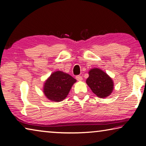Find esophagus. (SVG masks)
Here are the masks:
<instances>
[{
	"mask_svg": "<svg viewBox=\"0 0 146 146\" xmlns=\"http://www.w3.org/2000/svg\"><path fill=\"white\" fill-rule=\"evenodd\" d=\"M76 80H77L78 81H82V76H80V75H77L76 76Z\"/></svg>",
	"mask_w": 146,
	"mask_h": 146,
	"instance_id": "34e87169",
	"label": "esophagus"
}]
</instances>
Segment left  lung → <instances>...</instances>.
I'll list each match as a JSON object with an SVG mask.
<instances>
[{
	"mask_svg": "<svg viewBox=\"0 0 146 146\" xmlns=\"http://www.w3.org/2000/svg\"><path fill=\"white\" fill-rule=\"evenodd\" d=\"M86 83L91 91L100 98L108 97L113 90L112 79L98 68H94L90 71Z\"/></svg>",
	"mask_w": 146,
	"mask_h": 146,
	"instance_id": "1",
	"label": "left lung"
}]
</instances>
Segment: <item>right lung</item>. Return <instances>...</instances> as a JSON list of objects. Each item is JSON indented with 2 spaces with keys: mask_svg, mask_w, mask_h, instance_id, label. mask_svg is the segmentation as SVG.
Listing matches in <instances>:
<instances>
[{
  "mask_svg": "<svg viewBox=\"0 0 146 146\" xmlns=\"http://www.w3.org/2000/svg\"><path fill=\"white\" fill-rule=\"evenodd\" d=\"M76 79L62 71H56L44 83V93L46 97L53 102L62 101L68 95Z\"/></svg>",
  "mask_w": 146,
  "mask_h": 146,
  "instance_id": "1",
  "label": "right lung"
}]
</instances>
